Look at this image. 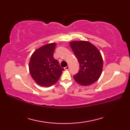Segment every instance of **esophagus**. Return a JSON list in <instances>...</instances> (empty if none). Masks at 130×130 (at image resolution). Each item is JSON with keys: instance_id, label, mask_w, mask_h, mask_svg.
Instances as JSON below:
<instances>
[{"instance_id": "obj_1", "label": "esophagus", "mask_w": 130, "mask_h": 130, "mask_svg": "<svg viewBox=\"0 0 130 130\" xmlns=\"http://www.w3.org/2000/svg\"><path fill=\"white\" fill-rule=\"evenodd\" d=\"M64 69H65V70H68L69 69V65H68V66H67V67H65V68H64Z\"/></svg>"}]
</instances>
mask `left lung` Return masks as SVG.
Here are the masks:
<instances>
[{"mask_svg":"<svg viewBox=\"0 0 130 130\" xmlns=\"http://www.w3.org/2000/svg\"><path fill=\"white\" fill-rule=\"evenodd\" d=\"M70 46L78 59L79 71L73 76L82 86H88L97 81L103 69V58L99 50L87 41H75Z\"/></svg>","mask_w":130,"mask_h":130,"instance_id":"obj_1","label":"left lung"}]
</instances>
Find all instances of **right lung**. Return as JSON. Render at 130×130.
<instances>
[{"mask_svg": "<svg viewBox=\"0 0 130 130\" xmlns=\"http://www.w3.org/2000/svg\"><path fill=\"white\" fill-rule=\"evenodd\" d=\"M56 43H47L34 52L29 62V71L33 79L41 87H49L56 83L63 68L54 58Z\"/></svg>", "mask_w": 130, "mask_h": 130, "instance_id": "1", "label": "right lung"}]
</instances>
